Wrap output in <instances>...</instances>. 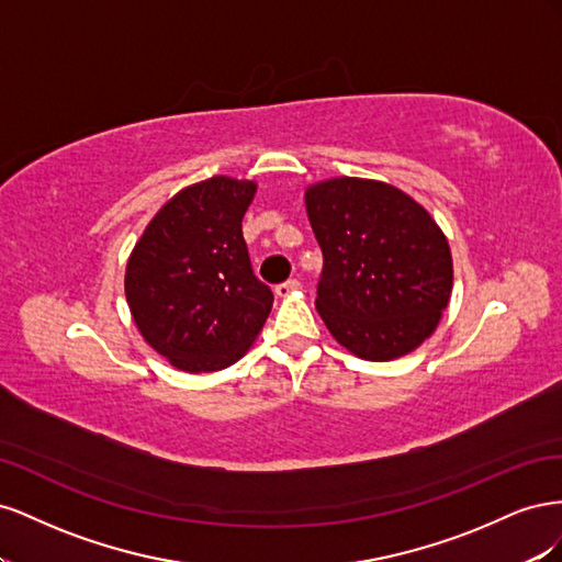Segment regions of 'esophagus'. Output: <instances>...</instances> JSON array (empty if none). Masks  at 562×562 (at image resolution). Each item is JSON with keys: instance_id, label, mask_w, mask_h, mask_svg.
Listing matches in <instances>:
<instances>
[{"instance_id": "34e87169", "label": "esophagus", "mask_w": 562, "mask_h": 562, "mask_svg": "<svg viewBox=\"0 0 562 562\" xmlns=\"http://www.w3.org/2000/svg\"><path fill=\"white\" fill-rule=\"evenodd\" d=\"M300 291V281L297 279H288V281H283V283H279L277 288H274V293L279 295V297H291L293 293H297Z\"/></svg>"}]
</instances>
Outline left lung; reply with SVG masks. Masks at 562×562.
I'll return each mask as SVG.
<instances>
[{
  "mask_svg": "<svg viewBox=\"0 0 562 562\" xmlns=\"http://www.w3.org/2000/svg\"><path fill=\"white\" fill-rule=\"evenodd\" d=\"M304 203L323 250L316 310L337 342L366 361L419 347L452 291L450 246L431 215L363 178L318 182Z\"/></svg>",
  "mask_w": 562,
  "mask_h": 562,
  "instance_id": "obj_1",
  "label": "left lung"
}]
</instances>
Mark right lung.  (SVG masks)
Instances as JSON below:
<instances>
[{"label":"right lung","instance_id":"obj_1","mask_svg":"<svg viewBox=\"0 0 562 562\" xmlns=\"http://www.w3.org/2000/svg\"><path fill=\"white\" fill-rule=\"evenodd\" d=\"M255 182L215 176L178 192L126 265L135 326L184 372L236 363L262 330L274 293L255 277L241 220Z\"/></svg>","mask_w":562,"mask_h":562}]
</instances>
